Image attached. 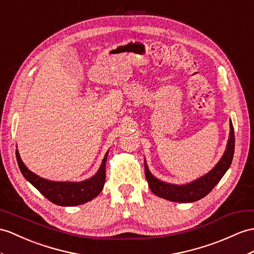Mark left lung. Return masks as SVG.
<instances>
[{
	"label": "left lung",
	"mask_w": 254,
	"mask_h": 254,
	"mask_svg": "<svg viewBox=\"0 0 254 254\" xmlns=\"http://www.w3.org/2000/svg\"><path fill=\"white\" fill-rule=\"evenodd\" d=\"M230 139H228L226 151L223 157L221 158L218 165L209 174L201 177L198 180L187 185H172L165 183L157 180L156 178H154L151 172L148 171L147 166L145 164L144 168L146 181L153 193L158 197H162V198L177 202H193L199 200L202 197L208 195L213 190L215 185L220 182L222 177L225 175V172L230 168L232 164L235 150V134L232 121L230 123Z\"/></svg>",
	"instance_id": "1"
}]
</instances>
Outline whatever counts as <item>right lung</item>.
<instances>
[{"instance_id":"add662e5","label":"right lung","mask_w":254,"mask_h":254,"mask_svg":"<svg viewBox=\"0 0 254 254\" xmlns=\"http://www.w3.org/2000/svg\"><path fill=\"white\" fill-rule=\"evenodd\" d=\"M108 153L104 156L100 169L97 174L90 178L89 180L83 182H53L45 180L34 175L30 171L22 160L20 159L19 153L16 151V158L19 166L21 174L27 180L38 190L42 195L58 206H76L82 205L95 198L96 196L101 193L104 182H106V163H107Z\"/></svg>"}]
</instances>
